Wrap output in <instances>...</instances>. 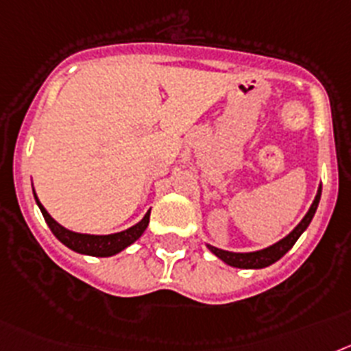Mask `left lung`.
I'll use <instances>...</instances> for the list:
<instances>
[{
	"instance_id": "left-lung-1",
	"label": "left lung",
	"mask_w": 351,
	"mask_h": 351,
	"mask_svg": "<svg viewBox=\"0 0 351 351\" xmlns=\"http://www.w3.org/2000/svg\"><path fill=\"white\" fill-rule=\"evenodd\" d=\"M319 197H322V185H319L318 193H316L315 201H313V205H311L309 212L304 215V219L297 224L293 231L289 234H286L285 239L276 242L270 247H265L261 251H254V252H231V251H222V249L213 247V245H208L210 251L213 254L217 256L219 260H222L224 263H228L230 267H237V268H265L268 265L276 263L277 260H281L282 256L289 251V249L293 247L295 242L298 240V237L307 230V226L311 224L313 217H315L316 208H318Z\"/></svg>"
}]
</instances>
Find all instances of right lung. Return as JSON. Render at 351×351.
<instances>
[{
  "mask_svg": "<svg viewBox=\"0 0 351 351\" xmlns=\"http://www.w3.org/2000/svg\"><path fill=\"white\" fill-rule=\"evenodd\" d=\"M36 205L40 208L42 215H44L47 226L51 228L53 234L56 237L63 245H66L72 251L79 252V254H88V256H99V258H106V256H112L117 252L123 251L125 247H129L130 243H134L136 240L145 233L148 222H150V210L145 213V217L134 224L129 230L120 231V233L112 234H86V233H75V231H70L66 228H63L62 224H58L51 215L47 213V210L42 206V203L38 201L35 194Z\"/></svg>",
  "mask_w": 351,
  "mask_h": 351,
  "instance_id": "add662e5",
  "label": "right lung"
}]
</instances>
